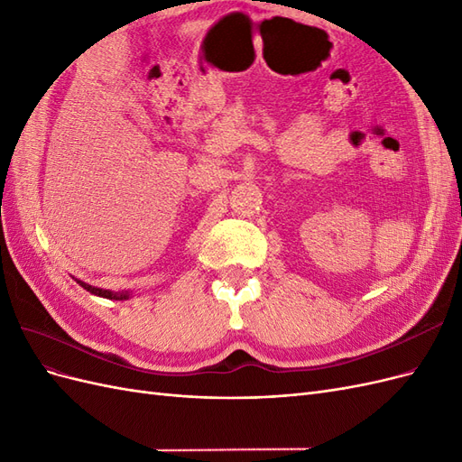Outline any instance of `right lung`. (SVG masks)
<instances>
[{
    "label": "right lung",
    "mask_w": 462,
    "mask_h": 462,
    "mask_svg": "<svg viewBox=\"0 0 462 462\" xmlns=\"http://www.w3.org/2000/svg\"><path fill=\"white\" fill-rule=\"evenodd\" d=\"M77 283H79L82 289H87L88 292H92V295L104 297V299H114V300H127V299H129V295H131L129 291H123V292H114V291H109V289L92 287V285H88V283H85V282H79V279H77Z\"/></svg>",
    "instance_id": "1"
}]
</instances>
